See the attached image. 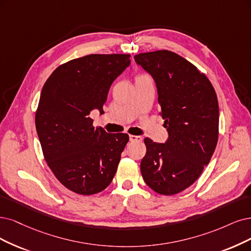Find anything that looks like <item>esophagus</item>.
<instances>
[{
	"mask_svg": "<svg viewBox=\"0 0 251 251\" xmlns=\"http://www.w3.org/2000/svg\"><path fill=\"white\" fill-rule=\"evenodd\" d=\"M129 140H130L131 143L134 142H142L143 141V137L140 135H129Z\"/></svg>",
	"mask_w": 251,
	"mask_h": 251,
	"instance_id": "1",
	"label": "esophagus"
}]
</instances>
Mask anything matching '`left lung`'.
Here are the masks:
<instances>
[{"instance_id":"left-lung-1","label":"left lung","mask_w":251,"mask_h":251,"mask_svg":"<svg viewBox=\"0 0 251 251\" xmlns=\"http://www.w3.org/2000/svg\"><path fill=\"white\" fill-rule=\"evenodd\" d=\"M134 60L155 82L159 115L169 133L164 144L145 138L147 153L141 172L151 189L173 196L198 180L215 151L217 96L205 74L173 51L144 52Z\"/></svg>"}]
</instances>
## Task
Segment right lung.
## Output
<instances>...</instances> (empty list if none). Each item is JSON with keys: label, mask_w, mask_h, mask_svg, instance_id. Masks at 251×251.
Here are the masks:
<instances>
[{"label": "right lung", "mask_w": 251, "mask_h": 251, "mask_svg": "<svg viewBox=\"0 0 251 251\" xmlns=\"http://www.w3.org/2000/svg\"><path fill=\"white\" fill-rule=\"evenodd\" d=\"M129 54H89L55 69L41 91L35 124L44 158L65 187L83 196L113 181L129 136L93 127L104 114L111 83L130 65Z\"/></svg>", "instance_id": "1"}]
</instances>
